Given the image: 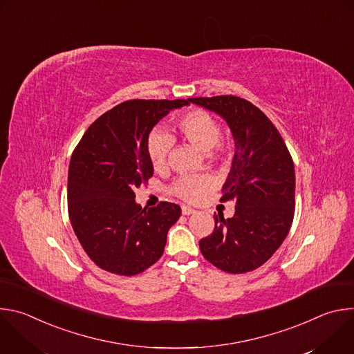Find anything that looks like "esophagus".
Segmentation results:
<instances>
[{"mask_svg":"<svg viewBox=\"0 0 354 354\" xmlns=\"http://www.w3.org/2000/svg\"><path fill=\"white\" fill-rule=\"evenodd\" d=\"M193 213H196L194 209L187 207V206H182V214H183V216H190V214H193Z\"/></svg>","mask_w":354,"mask_h":354,"instance_id":"1","label":"esophagus"}]
</instances>
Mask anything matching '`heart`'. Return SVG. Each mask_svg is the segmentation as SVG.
<instances>
[{"mask_svg":"<svg viewBox=\"0 0 354 354\" xmlns=\"http://www.w3.org/2000/svg\"><path fill=\"white\" fill-rule=\"evenodd\" d=\"M179 134L194 144L197 148L207 151L214 161H224L228 157V148L220 140L221 126L218 120L203 109H192L176 119ZM174 147V137L164 130H153L145 141L148 160L156 171L167 167L168 157ZM214 187V182L207 175H182L171 186V193L187 203H198Z\"/></svg>","mask_w":354,"mask_h":354,"instance_id":"1","label":"heart"}]
</instances>
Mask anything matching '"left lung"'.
<instances>
[{
  "label": "left lung",
  "mask_w": 354,
  "mask_h": 354,
  "mask_svg": "<svg viewBox=\"0 0 354 354\" xmlns=\"http://www.w3.org/2000/svg\"><path fill=\"white\" fill-rule=\"evenodd\" d=\"M220 115L231 129L235 156L220 201L234 200L235 214L214 216V231L200 239L212 265L231 274L268 262L286 239L294 218L295 172L288 148L269 118L234 95L190 97Z\"/></svg>",
  "instance_id": "left-lung-1"
}]
</instances>
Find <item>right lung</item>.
Returning <instances> with one entry per match:
<instances>
[{"label":"right lung","mask_w":354,"mask_h":354,"mask_svg":"<svg viewBox=\"0 0 354 354\" xmlns=\"http://www.w3.org/2000/svg\"><path fill=\"white\" fill-rule=\"evenodd\" d=\"M189 99H131L97 118L75 147L68 168V216L89 259L100 269L136 276L164 254L180 207L136 203L134 189L153 176L145 141L153 127Z\"/></svg>","instance_id":"obj_1"}]
</instances>
